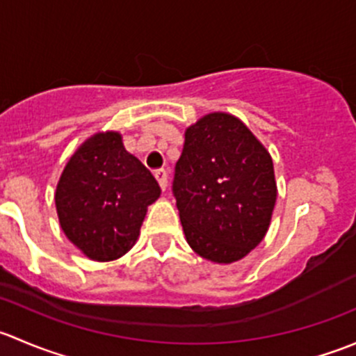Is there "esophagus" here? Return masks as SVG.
I'll use <instances>...</instances> for the list:
<instances>
[{
	"instance_id": "obj_1",
	"label": "esophagus",
	"mask_w": 356,
	"mask_h": 356,
	"mask_svg": "<svg viewBox=\"0 0 356 356\" xmlns=\"http://www.w3.org/2000/svg\"><path fill=\"white\" fill-rule=\"evenodd\" d=\"M155 177H156L158 184H160V188L165 191V189H167V186H168L167 170H163V168H158V170H155Z\"/></svg>"
}]
</instances>
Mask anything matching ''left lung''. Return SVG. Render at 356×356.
Listing matches in <instances>:
<instances>
[{
  "label": "left lung",
  "instance_id": "left-lung-1",
  "mask_svg": "<svg viewBox=\"0 0 356 356\" xmlns=\"http://www.w3.org/2000/svg\"><path fill=\"white\" fill-rule=\"evenodd\" d=\"M172 189L186 241L215 264L241 260L260 245L277 198L270 153L225 111L186 129Z\"/></svg>",
  "mask_w": 356,
  "mask_h": 356
}]
</instances>
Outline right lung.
Masks as SVG:
<instances>
[{
	"label": "right lung",
	"mask_w": 356,
	"mask_h": 356,
	"mask_svg": "<svg viewBox=\"0 0 356 356\" xmlns=\"http://www.w3.org/2000/svg\"><path fill=\"white\" fill-rule=\"evenodd\" d=\"M160 193L152 172L124 148L120 132H96L75 149L56 184L60 227L91 260H117L136 245Z\"/></svg>",
	"instance_id": "1"
}]
</instances>
